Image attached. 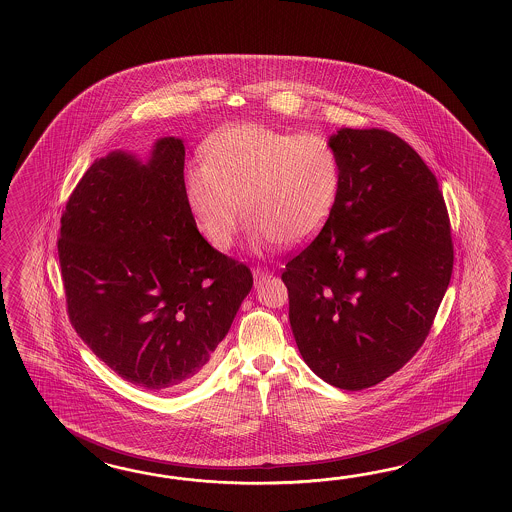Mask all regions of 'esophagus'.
Listing matches in <instances>:
<instances>
[{"instance_id":"obj_1","label":"esophagus","mask_w":512,"mask_h":512,"mask_svg":"<svg viewBox=\"0 0 512 512\" xmlns=\"http://www.w3.org/2000/svg\"><path fill=\"white\" fill-rule=\"evenodd\" d=\"M252 274H254V280H256V282H261V280H263V278H267L271 272L267 271V269H260V267H258V269H254V271H252Z\"/></svg>"}]
</instances>
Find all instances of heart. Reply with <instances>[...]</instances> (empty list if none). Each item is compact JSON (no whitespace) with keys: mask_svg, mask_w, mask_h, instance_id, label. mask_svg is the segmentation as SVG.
Returning <instances> with one entry per match:
<instances>
[{"mask_svg":"<svg viewBox=\"0 0 512 512\" xmlns=\"http://www.w3.org/2000/svg\"><path fill=\"white\" fill-rule=\"evenodd\" d=\"M205 159L186 168L185 194L218 251H229L236 238L241 207L258 245L287 247L313 240L337 207L342 166L324 135L240 124L212 135Z\"/></svg>","mask_w":512,"mask_h":512,"instance_id":"b5f03b06","label":"heart"}]
</instances>
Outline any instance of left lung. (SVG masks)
<instances>
[{"label": "left lung", "mask_w": 512, "mask_h": 512, "mask_svg": "<svg viewBox=\"0 0 512 512\" xmlns=\"http://www.w3.org/2000/svg\"><path fill=\"white\" fill-rule=\"evenodd\" d=\"M329 141L342 166L337 207L282 280L305 364L331 386L359 392L423 346L454 247L437 179L408 142L377 128H342Z\"/></svg>", "instance_id": "left-lung-1"}]
</instances>
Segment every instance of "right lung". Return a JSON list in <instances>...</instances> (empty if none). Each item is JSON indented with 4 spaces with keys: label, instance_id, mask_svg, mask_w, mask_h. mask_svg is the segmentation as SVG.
<instances>
[{
    "label": "right lung",
    "instance_id": "add662e5",
    "mask_svg": "<svg viewBox=\"0 0 512 512\" xmlns=\"http://www.w3.org/2000/svg\"><path fill=\"white\" fill-rule=\"evenodd\" d=\"M185 144L155 142L146 163L111 152L67 201L58 238L67 315L124 381L150 392L201 377L251 293L247 265L197 230Z\"/></svg>",
    "mask_w": 512,
    "mask_h": 512
}]
</instances>
